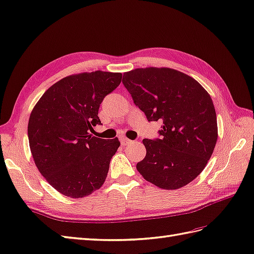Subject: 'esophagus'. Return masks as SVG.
<instances>
[{
	"label": "esophagus",
	"mask_w": 254,
	"mask_h": 254,
	"mask_svg": "<svg viewBox=\"0 0 254 254\" xmlns=\"http://www.w3.org/2000/svg\"><path fill=\"white\" fill-rule=\"evenodd\" d=\"M120 141H121L122 145H127L128 141H131V140H129L128 138H127V137H125V136H122V137H120Z\"/></svg>",
	"instance_id": "obj_1"
}]
</instances>
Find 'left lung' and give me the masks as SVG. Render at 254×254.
Instances as JSON below:
<instances>
[{
    "instance_id": "obj_1",
    "label": "left lung",
    "mask_w": 254,
    "mask_h": 254,
    "mask_svg": "<svg viewBox=\"0 0 254 254\" xmlns=\"http://www.w3.org/2000/svg\"><path fill=\"white\" fill-rule=\"evenodd\" d=\"M122 83L147 120L162 121L159 137L143 139V178L163 190H178L202 172L217 139L214 105L198 82L170 68H139Z\"/></svg>"
}]
</instances>
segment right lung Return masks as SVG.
<instances>
[{"instance_id": "obj_1", "label": "right lung", "mask_w": 254, "mask_h": 254, "mask_svg": "<svg viewBox=\"0 0 254 254\" xmlns=\"http://www.w3.org/2000/svg\"><path fill=\"white\" fill-rule=\"evenodd\" d=\"M122 74L84 72L56 82L34 106L28 137L35 166L57 191L82 198L102 187L120 141L92 136L98 109Z\"/></svg>"}]
</instances>
